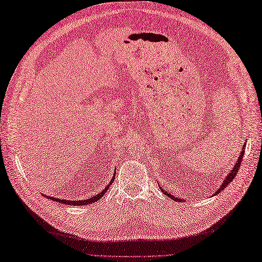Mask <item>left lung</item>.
<instances>
[{"label":"left lung","instance_id":"1","mask_svg":"<svg viewBox=\"0 0 262 262\" xmlns=\"http://www.w3.org/2000/svg\"><path fill=\"white\" fill-rule=\"evenodd\" d=\"M244 151H246V144H244L243 145V147H242V152H241V154H240V157H238V159H237V161H236V164H235V166L234 168L232 169V171L230 172L229 173V176L226 177V179L223 181V185H222L220 188H217V190H216V193H219V192H221L222 190H224V188H226L227 186L230 185L231 183V181H233V179H235V176L237 174V171H238V169H240V165H241V162H242V159H243V155H244ZM160 189L161 190H162V192L164 193V194H166V196H169L170 198H172V199H178V198H176L174 196H172V194H170V193H168L166 191H164L162 188L160 187ZM180 200V199H179Z\"/></svg>","mask_w":262,"mask_h":262}]
</instances>
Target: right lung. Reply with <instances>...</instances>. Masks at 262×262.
<instances>
[{
  "instance_id": "obj_1",
  "label": "right lung",
  "mask_w": 262,
  "mask_h": 262,
  "mask_svg": "<svg viewBox=\"0 0 262 262\" xmlns=\"http://www.w3.org/2000/svg\"><path fill=\"white\" fill-rule=\"evenodd\" d=\"M115 180V176H114V178L113 179H111V181H110V183L113 182ZM109 189V186H107L105 187V189L104 190H102L101 192H99L97 196H93L92 198H90V199H84V200H64V199H58V198H56V197H49V196H46L48 199H52V200H55V202H58V203H60V204H66V205H72V206H83V205H89V204H92V203H94V202H98V200L101 198L103 194L105 193V191H107Z\"/></svg>"
}]
</instances>
